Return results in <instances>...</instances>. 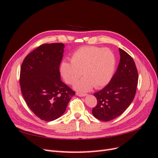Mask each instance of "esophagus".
<instances>
[{"label":"esophagus","mask_w":158,"mask_h":158,"mask_svg":"<svg viewBox=\"0 0 158 158\" xmlns=\"http://www.w3.org/2000/svg\"><path fill=\"white\" fill-rule=\"evenodd\" d=\"M76 94H77V96H81V97H83V96H87L86 94H82V93H79V92H77V93H76Z\"/></svg>","instance_id":"1"}]
</instances>
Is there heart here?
<instances>
[{
    "label": "heart",
    "mask_w": 158,
    "mask_h": 158,
    "mask_svg": "<svg viewBox=\"0 0 158 158\" xmlns=\"http://www.w3.org/2000/svg\"><path fill=\"white\" fill-rule=\"evenodd\" d=\"M116 58L109 48L85 46L73 53L71 62L63 61L60 72L68 84H73L83 74L85 77L75 83V88L87 92L94 86L96 89L108 84L115 69Z\"/></svg>",
    "instance_id": "b5f03b06"
}]
</instances>
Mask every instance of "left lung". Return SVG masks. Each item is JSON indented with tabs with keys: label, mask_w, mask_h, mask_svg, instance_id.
<instances>
[{
	"label": "left lung",
	"mask_w": 158,
	"mask_h": 158,
	"mask_svg": "<svg viewBox=\"0 0 158 158\" xmlns=\"http://www.w3.org/2000/svg\"><path fill=\"white\" fill-rule=\"evenodd\" d=\"M120 61L115 73L105 88L94 94L97 105L92 109L96 119L109 122L122 115L135 98L139 75L135 61L119 48Z\"/></svg>",
	"instance_id": "obj_1"
}]
</instances>
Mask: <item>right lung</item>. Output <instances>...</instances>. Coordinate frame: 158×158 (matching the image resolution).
Returning a JSON list of instances; mask_svg holds the SVG:
<instances>
[{
    "mask_svg": "<svg viewBox=\"0 0 158 158\" xmlns=\"http://www.w3.org/2000/svg\"><path fill=\"white\" fill-rule=\"evenodd\" d=\"M64 48L60 43L40 45L26 56L20 69L23 98L32 111L46 122L62 116L75 94L60 79Z\"/></svg>",
    "mask_w": 158,
    "mask_h": 158,
    "instance_id": "add662e5",
    "label": "right lung"
}]
</instances>
